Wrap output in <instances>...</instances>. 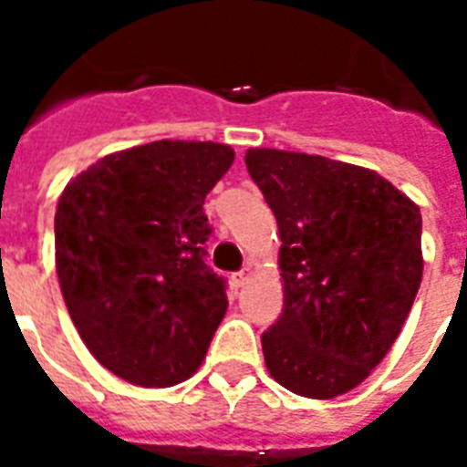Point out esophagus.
<instances>
[{"mask_svg": "<svg viewBox=\"0 0 467 467\" xmlns=\"http://www.w3.org/2000/svg\"><path fill=\"white\" fill-rule=\"evenodd\" d=\"M251 280V268H246V271H241V273H234L231 275V283H234V287H244Z\"/></svg>", "mask_w": 467, "mask_h": 467, "instance_id": "34e87169", "label": "esophagus"}]
</instances>
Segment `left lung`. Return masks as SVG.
Returning <instances> with one entry per match:
<instances>
[{
    "mask_svg": "<svg viewBox=\"0 0 467 467\" xmlns=\"http://www.w3.org/2000/svg\"><path fill=\"white\" fill-rule=\"evenodd\" d=\"M251 180L275 213L285 305L261 335L280 387L335 399L387 357L423 275L420 212L374 170L254 147Z\"/></svg>",
    "mask_w": 467,
    "mask_h": 467,
    "instance_id": "1",
    "label": "left lung"
}]
</instances>
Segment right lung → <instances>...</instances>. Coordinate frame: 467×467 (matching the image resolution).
I'll return each instance as SVG.
<instances>
[{"instance_id":"right-lung-1","label":"right lung","mask_w":467,"mask_h":467,"mask_svg":"<svg viewBox=\"0 0 467 467\" xmlns=\"http://www.w3.org/2000/svg\"><path fill=\"white\" fill-rule=\"evenodd\" d=\"M221 142L157 140L98 160L56 206V273L105 369L164 389L204 362L229 300L204 263V199L234 164Z\"/></svg>"}]
</instances>
